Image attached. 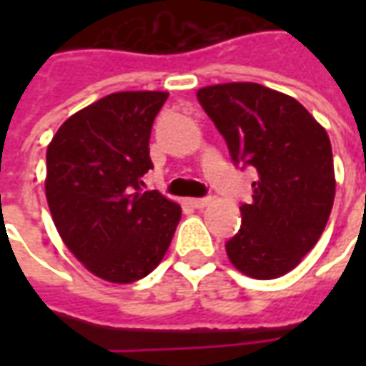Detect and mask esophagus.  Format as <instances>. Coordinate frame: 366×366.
<instances>
[{
	"label": "esophagus",
	"instance_id": "esophagus-1",
	"mask_svg": "<svg viewBox=\"0 0 366 366\" xmlns=\"http://www.w3.org/2000/svg\"><path fill=\"white\" fill-rule=\"evenodd\" d=\"M209 202H212V198H192L190 199L192 206L198 207V209H199V207H206L207 204H209Z\"/></svg>",
	"mask_w": 366,
	"mask_h": 366
}]
</instances>
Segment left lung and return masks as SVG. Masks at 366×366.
<instances>
[{
  "instance_id": "obj_1",
  "label": "left lung",
  "mask_w": 366,
  "mask_h": 366,
  "mask_svg": "<svg viewBox=\"0 0 366 366\" xmlns=\"http://www.w3.org/2000/svg\"><path fill=\"white\" fill-rule=\"evenodd\" d=\"M198 102L229 149L233 164L254 168L251 204L225 243L233 267L270 280L298 267L330 219L335 172L330 137L294 97L253 82L206 86Z\"/></svg>"
}]
</instances>
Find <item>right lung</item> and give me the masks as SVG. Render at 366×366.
<instances>
[{
    "label": "right lung",
    "instance_id": "obj_1",
    "mask_svg": "<svg viewBox=\"0 0 366 366\" xmlns=\"http://www.w3.org/2000/svg\"><path fill=\"white\" fill-rule=\"evenodd\" d=\"M167 92H117L68 117L46 149V202L92 274L129 284L159 267L182 209L144 192L149 139Z\"/></svg>",
    "mask_w": 366,
    "mask_h": 366
}]
</instances>
